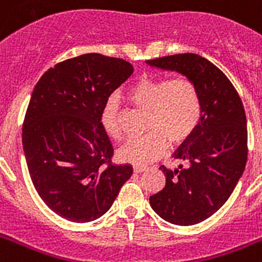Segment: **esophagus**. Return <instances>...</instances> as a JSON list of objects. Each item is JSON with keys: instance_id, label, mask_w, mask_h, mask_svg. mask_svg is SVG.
<instances>
[{"instance_id": "esophagus-1", "label": "esophagus", "mask_w": 262, "mask_h": 262, "mask_svg": "<svg viewBox=\"0 0 262 262\" xmlns=\"http://www.w3.org/2000/svg\"><path fill=\"white\" fill-rule=\"evenodd\" d=\"M148 168L147 167H143V166H136V167H133V171L136 172V174H140V172H144L147 171Z\"/></svg>"}]
</instances>
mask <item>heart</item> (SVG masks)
Segmentation results:
<instances>
[{"label":"heart","mask_w":262,"mask_h":262,"mask_svg":"<svg viewBox=\"0 0 262 262\" xmlns=\"http://www.w3.org/2000/svg\"><path fill=\"white\" fill-rule=\"evenodd\" d=\"M129 99L148 111L147 132L126 140L117 155L121 162L144 166L162 156L170 145H179L195 132L201 118V103L194 84L186 77L141 79L129 90ZM102 125L111 139L122 137L118 104L110 99L102 111Z\"/></svg>","instance_id":"1"}]
</instances>
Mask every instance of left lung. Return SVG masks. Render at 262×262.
Segmentation results:
<instances>
[{"label":"left lung","instance_id":"1","mask_svg":"<svg viewBox=\"0 0 262 262\" xmlns=\"http://www.w3.org/2000/svg\"><path fill=\"white\" fill-rule=\"evenodd\" d=\"M147 63L178 72L199 92V126L174 152L185 167L179 164L170 170L160 166L166 186L149 197L152 209L162 219L177 226H193L223 207L244 174L248 160L244 104L227 76L201 55H167Z\"/></svg>","mask_w":262,"mask_h":262}]
</instances>
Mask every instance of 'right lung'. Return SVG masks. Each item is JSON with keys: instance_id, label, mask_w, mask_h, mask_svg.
<instances>
[{"instance_id": "obj_1", "label": "right lung", "mask_w": 262, "mask_h": 262, "mask_svg": "<svg viewBox=\"0 0 262 262\" xmlns=\"http://www.w3.org/2000/svg\"><path fill=\"white\" fill-rule=\"evenodd\" d=\"M133 73L125 59L83 54L50 68L35 85L23 123V149L35 189L61 217L87 223L104 215L130 178L111 164L102 111Z\"/></svg>"}]
</instances>
